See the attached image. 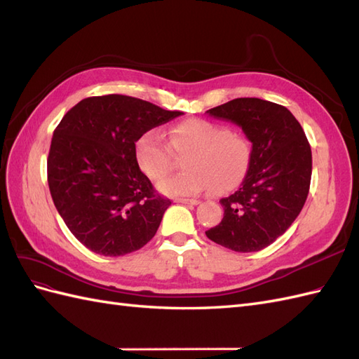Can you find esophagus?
Returning a JSON list of instances; mask_svg holds the SVG:
<instances>
[{"label":"esophagus","mask_w":359,"mask_h":359,"mask_svg":"<svg viewBox=\"0 0 359 359\" xmlns=\"http://www.w3.org/2000/svg\"><path fill=\"white\" fill-rule=\"evenodd\" d=\"M175 202H178V203H184V205H191V206H196V205H199L201 202L199 201H196V199H177Z\"/></svg>","instance_id":"1"}]
</instances>
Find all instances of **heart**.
I'll return each instance as SVG.
<instances>
[{
	"instance_id": "obj_1",
	"label": "heart",
	"mask_w": 359,
	"mask_h": 359,
	"mask_svg": "<svg viewBox=\"0 0 359 359\" xmlns=\"http://www.w3.org/2000/svg\"><path fill=\"white\" fill-rule=\"evenodd\" d=\"M173 152L183 158L187 169L158 182V190L168 196H198L212 189L226 193L240 186L252 163V144L232 130L208 121L187 119L169 130V145L158 130H149L137 139L135 157L137 166L149 180H161L172 167Z\"/></svg>"
}]
</instances>
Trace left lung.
I'll return each mask as SVG.
<instances>
[{
    "mask_svg": "<svg viewBox=\"0 0 359 359\" xmlns=\"http://www.w3.org/2000/svg\"><path fill=\"white\" fill-rule=\"evenodd\" d=\"M206 114L243 128L252 142L247 175L229 198L224 215L206 236L233 252H259L295 222L306 203L311 180V148L287 107L255 97L220 104Z\"/></svg>",
    "mask_w": 359,
    "mask_h": 359,
    "instance_id": "left-lung-1",
    "label": "left lung"
}]
</instances>
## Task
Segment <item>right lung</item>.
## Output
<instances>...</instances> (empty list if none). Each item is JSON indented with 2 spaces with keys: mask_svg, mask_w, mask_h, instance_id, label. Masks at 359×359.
Masks as SVG:
<instances>
[{
  "mask_svg": "<svg viewBox=\"0 0 359 359\" xmlns=\"http://www.w3.org/2000/svg\"><path fill=\"white\" fill-rule=\"evenodd\" d=\"M180 115L109 94L83 99L62 116L48 157L49 190L64 223L91 252L124 256L156 235L170 201L139 169L135 147Z\"/></svg>",
  "mask_w": 359,
  "mask_h": 359,
  "instance_id": "add662e5",
  "label": "right lung"
}]
</instances>
